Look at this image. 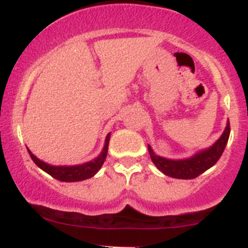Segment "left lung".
<instances>
[{
    "label": "left lung",
    "instance_id": "obj_1",
    "mask_svg": "<svg viewBox=\"0 0 248 248\" xmlns=\"http://www.w3.org/2000/svg\"><path fill=\"white\" fill-rule=\"evenodd\" d=\"M230 122H227L225 132L212 147H209L208 149L201 150L187 159L174 160L163 158V156L156 155L150 145H148V150H149L152 162L155 164V167L159 169L160 172H163L168 177H172V178L193 179L206 172L207 169L215 166L217 160L221 158L226 144H227L228 138H230Z\"/></svg>",
    "mask_w": 248,
    "mask_h": 248
}]
</instances>
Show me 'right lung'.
<instances>
[{"instance_id": "obj_1", "label": "right lung", "mask_w": 248, "mask_h": 248, "mask_svg": "<svg viewBox=\"0 0 248 248\" xmlns=\"http://www.w3.org/2000/svg\"><path fill=\"white\" fill-rule=\"evenodd\" d=\"M109 140L110 134H108L101 153L95 159L90 160L88 163H84V164H79V166H50V164L42 162L37 156L33 155L29 149L27 150H29L30 156L35 162L36 166L41 168L44 172L51 175V177H54L55 179H58V181L61 182H79L84 181V179L92 178L93 175L98 173V170L104 164V160L107 158Z\"/></svg>"}]
</instances>
